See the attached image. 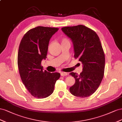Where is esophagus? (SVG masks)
Here are the masks:
<instances>
[{
  "label": "esophagus",
  "instance_id": "esophagus-1",
  "mask_svg": "<svg viewBox=\"0 0 122 122\" xmlns=\"http://www.w3.org/2000/svg\"><path fill=\"white\" fill-rule=\"evenodd\" d=\"M60 75H61V76H66L67 75V74L65 72H61Z\"/></svg>",
  "mask_w": 122,
  "mask_h": 122
}]
</instances>
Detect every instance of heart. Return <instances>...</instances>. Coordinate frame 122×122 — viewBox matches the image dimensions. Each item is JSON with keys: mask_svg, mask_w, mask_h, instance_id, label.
Wrapping results in <instances>:
<instances>
[{"mask_svg": "<svg viewBox=\"0 0 122 122\" xmlns=\"http://www.w3.org/2000/svg\"><path fill=\"white\" fill-rule=\"evenodd\" d=\"M61 44L62 43H70L69 42V41L68 40V39H67V38L66 37H63L61 39Z\"/></svg>", "mask_w": 122, "mask_h": 122, "instance_id": "heart-1", "label": "heart"}]
</instances>
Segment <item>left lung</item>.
<instances>
[{
    "mask_svg": "<svg viewBox=\"0 0 122 122\" xmlns=\"http://www.w3.org/2000/svg\"><path fill=\"white\" fill-rule=\"evenodd\" d=\"M72 41L74 57L83 65L80 75L71 72L75 83L69 88L72 95L86 98L98 88L104 74L105 54L100 38L95 31L83 25L66 26L61 29Z\"/></svg>",
    "mask_w": 122,
    "mask_h": 122,
    "instance_id": "1",
    "label": "left lung"
}]
</instances>
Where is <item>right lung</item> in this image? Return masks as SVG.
Returning a JSON list of instances; mask_svg holds the SVG:
<instances>
[{"instance_id": "obj_1", "label": "right lung", "mask_w": 122, "mask_h": 122, "mask_svg": "<svg viewBox=\"0 0 122 122\" xmlns=\"http://www.w3.org/2000/svg\"><path fill=\"white\" fill-rule=\"evenodd\" d=\"M58 28L39 26L24 34L19 45L17 63L21 79L35 98L43 99L53 92L58 72L43 71L41 61L46 59L49 41Z\"/></svg>"}]
</instances>
